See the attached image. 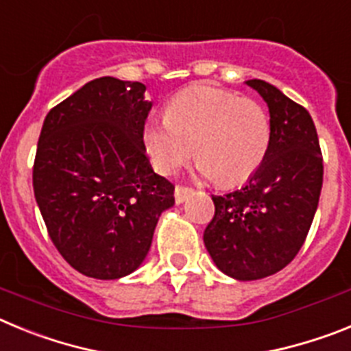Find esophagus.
I'll list each match as a JSON object with an SVG mask.
<instances>
[{"label":"esophagus","instance_id":"34e87169","mask_svg":"<svg viewBox=\"0 0 351 351\" xmlns=\"http://www.w3.org/2000/svg\"><path fill=\"white\" fill-rule=\"evenodd\" d=\"M191 193H193V190H191V188H188V186H176L173 197H176V202L182 204L186 200V198L190 197Z\"/></svg>","mask_w":351,"mask_h":351}]
</instances>
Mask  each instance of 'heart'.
Segmentation results:
<instances>
[{"label":"heart","instance_id":"1","mask_svg":"<svg viewBox=\"0 0 351 351\" xmlns=\"http://www.w3.org/2000/svg\"><path fill=\"white\" fill-rule=\"evenodd\" d=\"M272 141L271 117L260 101L213 86H190L149 119L142 144L154 169L170 176L193 156L214 184H241L260 169Z\"/></svg>","mask_w":351,"mask_h":351}]
</instances>
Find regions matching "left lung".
Listing matches in <instances>:
<instances>
[{"mask_svg":"<svg viewBox=\"0 0 351 351\" xmlns=\"http://www.w3.org/2000/svg\"><path fill=\"white\" fill-rule=\"evenodd\" d=\"M246 84L269 107L271 147L246 186L214 195V218L204 232L216 267L241 281L267 278L295 258L324 184V156L308 110L265 80Z\"/></svg>","mask_w":351,"mask_h":351,"instance_id":"left-lung-1","label":"left lung"}]
</instances>
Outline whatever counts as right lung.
<instances>
[{"label":"right lung","instance_id":"add662e5","mask_svg":"<svg viewBox=\"0 0 351 351\" xmlns=\"http://www.w3.org/2000/svg\"><path fill=\"white\" fill-rule=\"evenodd\" d=\"M142 82L100 77L49 110L33 190L49 237L75 271L117 280L144 262L173 184L142 144L151 110Z\"/></svg>","mask_w":351,"mask_h":351}]
</instances>
